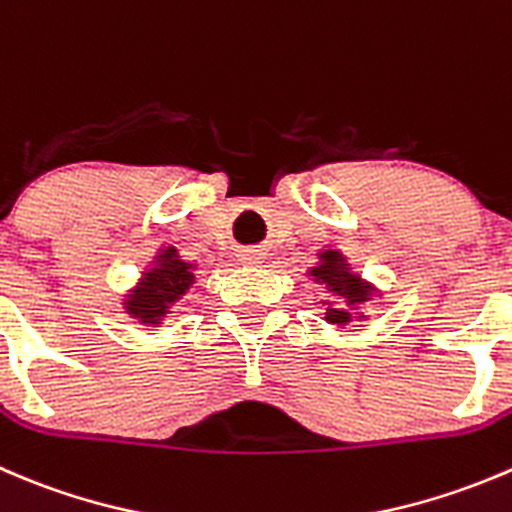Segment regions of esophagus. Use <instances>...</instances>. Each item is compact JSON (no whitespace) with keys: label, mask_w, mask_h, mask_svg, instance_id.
I'll list each match as a JSON object with an SVG mask.
<instances>
[{"label":"esophagus","mask_w":512,"mask_h":512,"mask_svg":"<svg viewBox=\"0 0 512 512\" xmlns=\"http://www.w3.org/2000/svg\"><path fill=\"white\" fill-rule=\"evenodd\" d=\"M240 262H245V265H262V262H265V257H267V250L265 247H260V245H255V247H242L240 250Z\"/></svg>","instance_id":"1"}]
</instances>
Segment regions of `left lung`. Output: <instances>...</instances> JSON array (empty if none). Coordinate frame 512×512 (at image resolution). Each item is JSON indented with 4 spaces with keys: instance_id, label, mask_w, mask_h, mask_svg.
<instances>
[{
    "instance_id": "8db88e82",
    "label": "left lung",
    "mask_w": 512,
    "mask_h": 512,
    "mask_svg": "<svg viewBox=\"0 0 512 512\" xmlns=\"http://www.w3.org/2000/svg\"><path fill=\"white\" fill-rule=\"evenodd\" d=\"M305 275L307 280H312L327 292V297H322L317 305L325 307L322 320L335 327H347L352 322L367 320L365 305L382 295L372 282H367L365 277L352 270L350 260L337 247L317 252V262Z\"/></svg>"
}]
</instances>
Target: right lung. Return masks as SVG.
<instances>
[{
    "instance_id": "right-lung-1",
    "label": "right lung",
    "mask_w": 512,
    "mask_h": 512,
    "mask_svg": "<svg viewBox=\"0 0 512 512\" xmlns=\"http://www.w3.org/2000/svg\"><path fill=\"white\" fill-rule=\"evenodd\" d=\"M197 262L182 260L175 245H162L150 265L137 277V285L122 297L124 315L147 327H162L172 307L190 292L197 277Z\"/></svg>"
}]
</instances>
